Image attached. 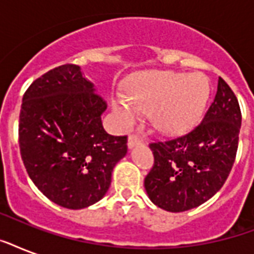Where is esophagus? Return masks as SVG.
<instances>
[{
  "instance_id": "34e87169",
  "label": "esophagus",
  "mask_w": 254,
  "mask_h": 254,
  "mask_svg": "<svg viewBox=\"0 0 254 254\" xmlns=\"http://www.w3.org/2000/svg\"><path fill=\"white\" fill-rule=\"evenodd\" d=\"M142 142V138L137 134H130L129 135V138H127V146L133 147L135 145H138V143Z\"/></svg>"
}]
</instances>
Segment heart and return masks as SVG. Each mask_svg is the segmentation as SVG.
Segmentation results:
<instances>
[{"instance_id":"heart-1","label":"heart","mask_w":254,"mask_h":254,"mask_svg":"<svg viewBox=\"0 0 254 254\" xmlns=\"http://www.w3.org/2000/svg\"><path fill=\"white\" fill-rule=\"evenodd\" d=\"M208 96V79L201 73L150 72L131 83L127 96H113L112 108L124 127H130L143 112L157 130L177 135L200 120Z\"/></svg>"}]
</instances>
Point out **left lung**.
<instances>
[{
  "label": "left lung",
  "instance_id": "obj_1",
  "mask_svg": "<svg viewBox=\"0 0 254 254\" xmlns=\"http://www.w3.org/2000/svg\"><path fill=\"white\" fill-rule=\"evenodd\" d=\"M240 127L236 95L219 77L215 100L197 127L185 135L149 145L154 155L145 178L150 200L165 211L183 212L211 199L232 170Z\"/></svg>",
  "mask_w": 254,
  "mask_h": 254
}]
</instances>
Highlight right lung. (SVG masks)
<instances>
[{
	"mask_svg": "<svg viewBox=\"0 0 254 254\" xmlns=\"http://www.w3.org/2000/svg\"><path fill=\"white\" fill-rule=\"evenodd\" d=\"M105 100L76 64L50 69L31 83L19 113V150L38 190L64 208L95 204L107 193L127 135L108 134Z\"/></svg>",
	"mask_w": 254,
	"mask_h": 254,
	"instance_id": "obj_1",
	"label": "right lung"
}]
</instances>
